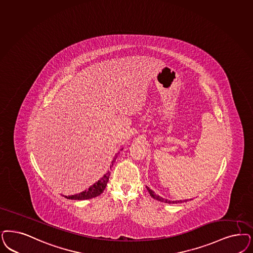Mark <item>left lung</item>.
<instances>
[{
    "label": "left lung",
    "mask_w": 253,
    "mask_h": 253,
    "mask_svg": "<svg viewBox=\"0 0 253 253\" xmlns=\"http://www.w3.org/2000/svg\"><path fill=\"white\" fill-rule=\"evenodd\" d=\"M147 190H148V192H149V194H150V196H151L153 199H156V200L160 201V202H165V203H168V204H178V203L187 202V200L170 201L168 200V199H166V198H163L162 196L157 195V194H156L155 192H153L152 190H150V189L148 188V186H147Z\"/></svg>",
    "instance_id": "left-lung-1"
}]
</instances>
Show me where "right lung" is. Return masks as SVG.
<instances>
[{"label": "right lung", "mask_w": 253, "mask_h": 253, "mask_svg": "<svg viewBox=\"0 0 253 253\" xmlns=\"http://www.w3.org/2000/svg\"><path fill=\"white\" fill-rule=\"evenodd\" d=\"M121 150H122V149H121ZM117 157H118V153L114 157L113 161L110 165V169L113 166V164L115 163ZM109 175H110V171H107V173L104 174V176L100 180H98L93 185H91L86 191L78 193V194H75V195H69V196H64V197L67 198V199H70V200H87V199L94 198L96 196L100 195L101 193H103V192L105 191L106 184H107L108 179H109Z\"/></svg>", "instance_id": "add662e5"}]
</instances>
